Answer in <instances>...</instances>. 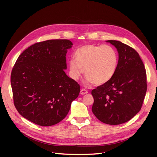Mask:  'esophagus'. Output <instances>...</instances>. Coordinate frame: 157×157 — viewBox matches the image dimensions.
Wrapping results in <instances>:
<instances>
[{
  "label": "esophagus",
  "instance_id": "obj_1",
  "mask_svg": "<svg viewBox=\"0 0 157 157\" xmlns=\"http://www.w3.org/2000/svg\"><path fill=\"white\" fill-rule=\"evenodd\" d=\"M88 93V91L86 90H85V89H84V88H82V90H81V91H80V94L81 95H84V94H86Z\"/></svg>",
  "mask_w": 157,
  "mask_h": 157
}]
</instances>
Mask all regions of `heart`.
<instances>
[{"instance_id":"heart-1","label":"heart","mask_w":157,"mask_h":157,"mask_svg":"<svg viewBox=\"0 0 157 157\" xmlns=\"http://www.w3.org/2000/svg\"><path fill=\"white\" fill-rule=\"evenodd\" d=\"M74 59L68 62L69 75L74 80L84 74L90 82L101 86L109 82L118 67L116 50L109 45L88 44L80 46L73 54Z\"/></svg>"}]
</instances>
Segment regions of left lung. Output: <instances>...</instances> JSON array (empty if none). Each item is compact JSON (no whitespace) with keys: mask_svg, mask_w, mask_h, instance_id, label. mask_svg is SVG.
<instances>
[{"mask_svg":"<svg viewBox=\"0 0 157 157\" xmlns=\"http://www.w3.org/2000/svg\"><path fill=\"white\" fill-rule=\"evenodd\" d=\"M106 42L117 50L118 67L111 80L92 90V110L102 123L119 125L140 111L147 90L146 69L134 48L117 40Z\"/></svg>","mask_w":157,"mask_h":157,"instance_id":"obj_1","label":"left lung"}]
</instances>
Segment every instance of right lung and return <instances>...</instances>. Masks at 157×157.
Segmentation results:
<instances>
[{
  "instance_id": "1",
  "label": "right lung",
  "mask_w": 157,
  "mask_h": 157,
  "mask_svg": "<svg viewBox=\"0 0 157 157\" xmlns=\"http://www.w3.org/2000/svg\"><path fill=\"white\" fill-rule=\"evenodd\" d=\"M69 40H49L25 49L11 75L13 101L21 116L40 126H51L67 115L80 86L66 75Z\"/></svg>"
}]
</instances>
